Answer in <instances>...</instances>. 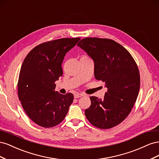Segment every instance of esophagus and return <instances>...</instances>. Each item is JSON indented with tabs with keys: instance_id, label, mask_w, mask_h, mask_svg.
<instances>
[{
	"instance_id": "obj_1",
	"label": "esophagus",
	"mask_w": 159,
	"mask_h": 159,
	"mask_svg": "<svg viewBox=\"0 0 159 159\" xmlns=\"http://www.w3.org/2000/svg\"><path fill=\"white\" fill-rule=\"evenodd\" d=\"M82 96H84L83 93H75V94H74V98H79L82 97Z\"/></svg>"
}]
</instances>
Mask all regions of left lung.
<instances>
[{
    "label": "left lung",
    "instance_id": "8db88e82",
    "mask_svg": "<svg viewBox=\"0 0 159 159\" xmlns=\"http://www.w3.org/2000/svg\"><path fill=\"white\" fill-rule=\"evenodd\" d=\"M78 46L92 58L95 79L107 88L103 99L90 97L85 116L96 127L112 128L127 117L136 102L140 88L137 65L130 53L113 40L85 38Z\"/></svg>",
    "mask_w": 159,
    "mask_h": 159
}]
</instances>
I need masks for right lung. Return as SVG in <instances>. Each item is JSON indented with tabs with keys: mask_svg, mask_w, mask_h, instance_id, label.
<instances>
[{
	"mask_svg": "<svg viewBox=\"0 0 159 159\" xmlns=\"http://www.w3.org/2000/svg\"><path fill=\"white\" fill-rule=\"evenodd\" d=\"M80 38H61L42 43L28 54L18 81V98L32 121L43 127H53L66 117L74 95L55 91V81L63 74L64 56Z\"/></svg>",
	"mask_w": 159,
	"mask_h": 159,
	"instance_id": "obj_1",
	"label": "right lung"
}]
</instances>
